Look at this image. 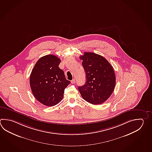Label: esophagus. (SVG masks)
Listing matches in <instances>:
<instances>
[{"label": "esophagus", "mask_w": 152, "mask_h": 152, "mask_svg": "<svg viewBox=\"0 0 152 152\" xmlns=\"http://www.w3.org/2000/svg\"><path fill=\"white\" fill-rule=\"evenodd\" d=\"M71 83L72 84H74L75 83V79H73L72 81H71Z\"/></svg>", "instance_id": "1"}]
</instances>
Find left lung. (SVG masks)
Returning a JSON list of instances; mask_svg holds the SVG:
<instances>
[{
  "label": "left lung",
  "instance_id": "8db88e82",
  "mask_svg": "<svg viewBox=\"0 0 152 152\" xmlns=\"http://www.w3.org/2000/svg\"><path fill=\"white\" fill-rule=\"evenodd\" d=\"M80 58L86 71V83L78 87L81 96L93 104L104 102L114 90L116 77L111 64L104 57L93 53H84Z\"/></svg>",
  "mask_w": 152,
  "mask_h": 152
}]
</instances>
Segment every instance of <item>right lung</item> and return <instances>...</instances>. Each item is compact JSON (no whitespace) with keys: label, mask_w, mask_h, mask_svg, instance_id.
Returning <instances> with one entry per match:
<instances>
[{"label":"right lung","mask_w":152,"mask_h":152,"mask_svg":"<svg viewBox=\"0 0 152 152\" xmlns=\"http://www.w3.org/2000/svg\"><path fill=\"white\" fill-rule=\"evenodd\" d=\"M60 62L61 59L55 55L43 56L38 59L30 75V84L34 96L48 107L61 101L65 88L70 83L58 66Z\"/></svg>","instance_id":"add662e5"}]
</instances>
